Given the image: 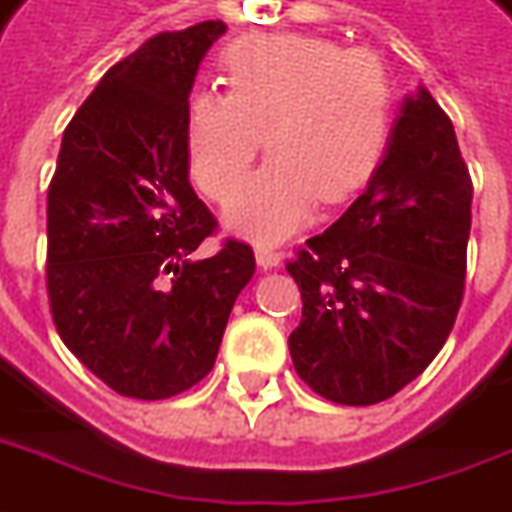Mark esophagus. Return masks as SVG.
<instances>
[{"label":"esophagus","instance_id":"esophagus-1","mask_svg":"<svg viewBox=\"0 0 512 512\" xmlns=\"http://www.w3.org/2000/svg\"><path fill=\"white\" fill-rule=\"evenodd\" d=\"M255 260L257 266L263 268V271H268V268H277L280 266V252H274V249H266V246H257L255 249Z\"/></svg>","mask_w":512,"mask_h":512}]
</instances>
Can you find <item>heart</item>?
Wrapping results in <instances>:
<instances>
[{
    "mask_svg": "<svg viewBox=\"0 0 512 512\" xmlns=\"http://www.w3.org/2000/svg\"><path fill=\"white\" fill-rule=\"evenodd\" d=\"M230 91L188 102L196 185L227 199L263 146V169L224 210L227 230L274 246L302 230L321 202H343L380 163L391 124V82L377 57L316 35H249L224 57Z\"/></svg>",
    "mask_w": 512,
    "mask_h": 512,
    "instance_id": "obj_1",
    "label": "heart"
}]
</instances>
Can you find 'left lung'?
Returning a JSON list of instances; mask_svg holds the SVG:
<instances>
[{"label": "left lung", "mask_w": 512, "mask_h": 512, "mask_svg": "<svg viewBox=\"0 0 512 512\" xmlns=\"http://www.w3.org/2000/svg\"><path fill=\"white\" fill-rule=\"evenodd\" d=\"M455 127L418 85L366 191L288 263L302 291L296 374L338 405H377L430 366L452 332L471 230Z\"/></svg>", "instance_id": "8db88e82"}]
</instances>
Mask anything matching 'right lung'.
Segmentation results:
<instances>
[{
  "label": "right lung",
  "mask_w": 512,
  "mask_h": 512,
  "mask_svg": "<svg viewBox=\"0 0 512 512\" xmlns=\"http://www.w3.org/2000/svg\"><path fill=\"white\" fill-rule=\"evenodd\" d=\"M224 21L160 32L107 71L63 132L46 288L63 343L107 388L169 399L216 363L255 274L246 244L194 260L216 219L188 182V96Z\"/></svg>",
  "instance_id": "right-lung-1"
}]
</instances>
